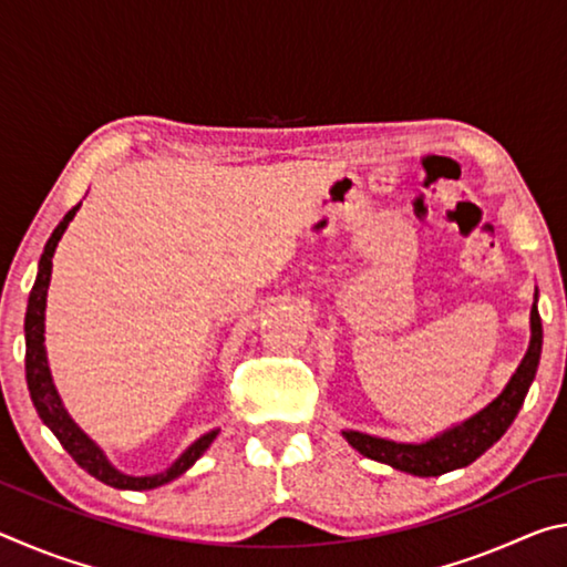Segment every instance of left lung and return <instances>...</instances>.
<instances>
[{"instance_id": "obj_1", "label": "left lung", "mask_w": 567, "mask_h": 567, "mask_svg": "<svg viewBox=\"0 0 567 567\" xmlns=\"http://www.w3.org/2000/svg\"><path fill=\"white\" fill-rule=\"evenodd\" d=\"M543 352V322L537 312V290L533 297L530 310V344H527L525 358L517 364L513 378L507 380L501 395L491 405H485L475 415L457 422V425L443 430L425 443H395V440L360 433V430H342V437L358 450L360 455L385 463L400 473H410L417 477H437L450 470L465 467L493 447L513 425L517 412H520L527 390H530L537 364Z\"/></svg>"}]
</instances>
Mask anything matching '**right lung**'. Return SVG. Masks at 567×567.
I'll return each mask as SVG.
<instances>
[{
  "instance_id": "1",
  "label": "right lung",
  "mask_w": 567,
  "mask_h": 567,
  "mask_svg": "<svg viewBox=\"0 0 567 567\" xmlns=\"http://www.w3.org/2000/svg\"><path fill=\"white\" fill-rule=\"evenodd\" d=\"M80 207H82V203L72 207L70 213L64 215L62 223L54 227V233L50 239H47L44 252L40 257V270H37V280H34L32 292H30V302H27V315H24L27 388H30V398L37 408V415H40L44 425L52 430L54 437L62 443V447L74 457L76 465H80L82 470H87L92 477L102 480L104 485L117 487V491H155V487L167 485L175 477H179L182 473H187V470L205 455V450L213 445V440L219 435V427L209 430V433H205V435H199L195 443H192L167 470H162V473L127 475L110 463V457L104 455V450L94 443V440L72 420L70 412H66L60 392H56V388H54L50 360H47L44 310H47V290H50V280H52L54 249H56V245H60L66 225L72 223L76 209Z\"/></svg>"
}]
</instances>
